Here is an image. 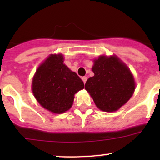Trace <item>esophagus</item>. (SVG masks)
Here are the masks:
<instances>
[{
  "label": "esophagus",
  "mask_w": 160,
  "mask_h": 160,
  "mask_svg": "<svg viewBox=\"0 0 160 160\" xmlns=\"http://www.w3.org/2000/svg\"><path fill=\"white\" fill-rule=\"evenodd\" d=\"M87 80H88V77H82V80H83V83H86V81H87Z\"/></svg>",
  "instance_id": "esophagus-1"
}]
</instances>
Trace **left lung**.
Segmentation results:
<instances>
[{
	"mask_svg": "<svg viewBox=\"0 0 160 160\" xmlns=\"http://www.w3.org/2000/svg\"><path fill=\"white\" fill-rule=\"evenodd\" d=\"M93 62L94 76L87 80L85 89L100 110L106 112L118 110L135 91L133 75L115 56H101Z\"/></svg>",
	"mask_w": 160,
	"mask_h": 160,
	"instance_id": "8db88e82",
	"label": "left lung"
}]
</instances>
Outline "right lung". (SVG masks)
Segmentation results:
<instances>
[{
  "label": "right lung",
  "mask_w": 160,
  "mask_h": 160,
  "mask_svg": "<svg viewBox=\"0 0 160 160\" xmlns=\"http://www.w3.org/2000/svg\"><path fill=\"white\" fill-rule=\"evenodd\" d=\"M84 88L81 79L63 63L62 54H52L38 67L32 89L42 107L61 114L72 107L74 94Z\"/></svg>",
  "instance_id": "add662e5"
}]
</instances>
